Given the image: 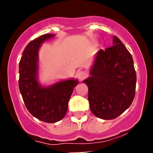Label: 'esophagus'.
Masks as SVG:
<instances>
[{
    "mask_svg": "<svg viewBox=\"0 0 153 153\" xmlns=\"http://www.w3.org/2000/svg\"><path fill=\"white\" fill-rule=\"evenodd\" d=\"M77 76H78L79 80H83L84 78H86L87 74H86V73L84 71H78V73H77Z\"/></svg>",
    "mask_w": 153,
    "mask_h": 153,
    "instance_id": "34e87169",
    "label": "esophagus"
}]
</instances>
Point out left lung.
<instances>
[{
  "instance_id": "1",
  "label": "left lung",
  "mask_w": 153,
  "mask_h": 153,
  "mask_svg": "<svg viewBox=\"0 0 153 153\" xmlns=\"http://www.w3.org/2000/svg\"><path fill=\"white\" fill-rule=\"evenodd\" d=\"M90 77L83 80L88 88L91 112L102 119L118 117L134 98L137 76L132 57L117 36L113 45L96 53Z\"/></svg>"
}]
</instances>
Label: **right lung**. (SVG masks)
Returning a JSON list of instances; mask_svg holds the SVG:
<instances>
[{"label":"right lung","instance_id":"right-lung-1","mask_svg":"<svg viewBox=\"0 0 153 153\" xmlns=\"http://www.w3.org/2000/svg\"><path fill=\"white\" fill-rule=\"evenodd\" d=\"M54 36L46 34L27 45L19 62V87L28 111L42 122L55 123L64 118L77 79L60 80L44 86L39 82V51L42 44Z\"/></svg>","mask_w":153,"mask_h":153}]
</instances>
